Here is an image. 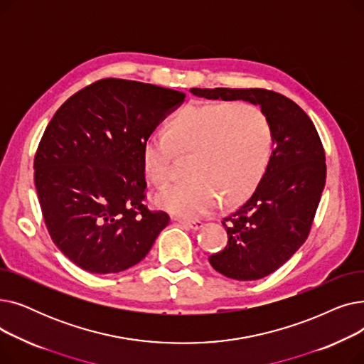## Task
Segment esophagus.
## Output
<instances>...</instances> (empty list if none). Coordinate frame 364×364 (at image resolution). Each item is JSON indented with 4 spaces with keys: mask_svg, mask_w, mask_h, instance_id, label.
I'll return each mask as SVG.
<instances>
[{
    "mask_svg": "<svg viewBox=\"0 0 364 364\" xmlns=\"http://www.w3.org/2000/svg\"><path fill=\"white\" fill-rule=\"evenodd\" d=\"M180 224L184 228H188V230H198V228L203 225V223L199 220H180Z\"/></svg>",
    "mask_w": 364,
    "mask_h": 364,
    "instance_id": "obj_1",
    "label": "esophagus"
}]
</instances>
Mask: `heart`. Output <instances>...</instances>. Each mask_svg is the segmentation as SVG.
Masks as SVG:
<instances>
[{"mask_svg":"<svg viewBox=\"0 0 364 364\" xmlns=\"http://www.w3.org/2000/svg\"><path fill=\"white\" fill-rule=\"evenodd\" d=\"M188 156L187 181L156 195V203L180 218L193 220L220 199L236 205L262 181L273 153V129L252 103H188L171 118L166 134H153L141 149L147 178L158 187L172 178V162Z\"/></svg>","mask_w":364,"mask_h":364,"instance_id":"heart-1","label":"heart"}]
</instances>
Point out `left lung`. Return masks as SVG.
Here are the masks:
<instances>
[{
	"instance_id": "left-lung-1",
	"label": "left lung",
	"mask_w": 364,
	"mask_h": 364,
	"mask_svg": "<svg viewBox=\"0 0 364 364\" xmlns=\"http://www.w3.org/2000/svg\"><path fill=\"white\" fill-rule=\"evenodd\" d=\"M198 97L259 105L273 129L274 150L252 196L223 218L224 250L209 257L235 280H258L276 272L307 240L326 181V156L318 132L295 102L264 88H192Z\"/></svg>"
}]
</instances>
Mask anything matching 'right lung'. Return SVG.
Returning <instances> with one entry per match:
<instances>
[{
	"label": "right lung",
	"instance_id": "obj_1",
	"mask_svg": "<svg viewBox=\"0 0 364 364\" xmlns=\"http://www.w3.org/2000/svg\"><path fill=\"white\" fill-rule=\"evenodd\" d=\"M186 94L139 81L99 80L54 113L38 144L35 187L51 240L95 274L139 264L169 223L143 203L144 141Z\"/></svg>",
	"mask_w": 364,
	"mask_h": 364
}]
</instances>
